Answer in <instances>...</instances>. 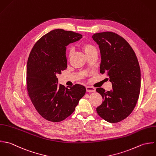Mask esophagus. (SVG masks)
Segmentation results:
<instances>
[{"mask_svg": "<svg viewBox=\"0 0 156 156\" xmlns=\"http://www.w3.org/2000/svg\"><path fill=\"white\" fill-rule=\"evenodd\" d=\"M86 91L88 92H93L95 91V89L94 87H90V86H87L86 87Z\"/></svg>", "mask_w": 156, "mask_h": 156, "instance_id": "obj_1", "label": "esophagus"}]
</instances>
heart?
<instances>
[{
	"instance_id": "heart-1",
	"label": "heart",
	"mask_w": 156,
	"mask_h": 156,
	"mask_svg": "<svg viewBox=\"0 0 156 156\" xmlns=\"http://www.w3.org/2000/svg\"><path fill=\"white\" fill-rule=\"evenodd\" d=\"M81 49L83 51V52H84V54H86V56H88L89 55H90V54L93 53L94 52H97V50L96 49V48L94 46L93 44L87 43V42H85L81 44ZM72 52L71 50H69L67 52V58L68 59H69L71 56H72Z\"/></svg>"
}]
</instances>
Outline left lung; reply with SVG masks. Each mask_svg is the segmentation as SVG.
<instances>
[{
	"mask_svg": "<svg viewBox=\"0 0 156 156\" xmlns=\"http://www.w3.org/2000/svg\"><path fill=\"white\" fill-rule=\"evenodd\" d=\"M92 38L100 49V72L107 74L113 87L110 92L96 89L103 99L96 112L105 121L118 122L131 113L137 104L140 90L139 64L129 44L118 34L96 33Z\"/></svg>",
	"mask_w": 156,
	"mask_h": 156,
	"instance_id": "8db88e82",
	"label": "left lung"
}]
</instances>
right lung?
I'll return each instance as SVG.
<instances>
[{
	"label": "right lung",
	"instance_id": "add662e5",
	"mask_svg": "<svg viewBox=\"0 0 156 156\" xmlns=\"http://www.w3.org/2000/svg\"><path fill=\"white\" fill-rule=\"evenodd\" d=\"M81 38L78 33L54 30L41 37L30 54L28 94L37 112L49 121L60 122L71 115L86 93L85 87L78 84L69 88L58 85L56 76L67 69L66 46Z\"/></svg>",
	"mask_w": 156,
	"mask_h": 156
}]
</instances>
